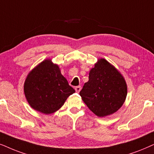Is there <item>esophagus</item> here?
<instances>
[{
    "instance_id": "esophagus-1",
    "label": "esophagus",
    "mask_w": 154,
    "mask_h": 154,
    "mask_svg": "<svg viewBox=\"0 0 154 154\" xmlns=\"http://www.w3.org/2000/svg\"><path fill=\"white\" fill-rule=\"evenodd\" d=\"M81 89H82V87H80V86H77V87H75V91L77 93H79V92L81 91Z\"/></svg>"
}]
</instances>
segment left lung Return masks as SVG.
I'll return each mask as SVG.
<instances>
[{"label":"left lung","instance_id":"left-lung-1","mask_svg":"<svg viewBox=\"0 0 154 154\" xmlns=\"http://www.w3.org/2000/svg\"><path fill=\"white\" fill-rule=\"evenodd\" d=\"M128 87L122 74L104 58L98 59L79 92L83 101L100 118L118 111L125 101Z\"/></svg>","mask_w":154,"mask_h":154}]
</instances>
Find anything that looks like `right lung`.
<instances>
[{"label": "right lung", "mask_w": 154, "mask_h": 154, "mask_svg": "<svg viewBox=\"0 0 154 154\" xmlns=\"http://www.w3.org/2000/svg\"><path fill=\"white\" fill-rule=\"evenodd\" d=\"M24 92L33 109L48 115L60 109L75 91L61 74L58 65L46 59L29 72Z\"/></svg>", "instance_id": "right-lung-1"}]
</instances>
